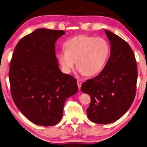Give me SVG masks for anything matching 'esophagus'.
Listing matches in <instances>:
<instances>
[{
	"mask_svg": "<svg viewBox=\"0 0 147 147\" xmlns=\"http://www.w3.org/2000/svg\"><path fill=\"white\" fill-rule=\"evenodd\" d=\"M77 85H78V89H80L81 86H82V82H80L79 80L77 81Z\"/></svg>",
	"mask_w": 147,
	"mask_h": 147,
	"instance_id": "1",
	"label": "esophagus"
}]
</instances>
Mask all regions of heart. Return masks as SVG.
<instances>
[{
  "mask_svg": "<svg viewBox=\"0 0 147 147\" xmlns=\"http://www.w3.org/2000/svg\"><path fill=\"white\" fill-rule=\"evenodd\" d=\"M65 50L57 55L63 71L70 73L76 62L79 72L87 76L102 70L110 55V46L102 37L81 34L73 37L64 44Z\"/></svg>",
  "mask_w": 147,
  "mask_h": 147,
  "instance_id": "obj_1",
  "label": "heart"
}]
</instances>
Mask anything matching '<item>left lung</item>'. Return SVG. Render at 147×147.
Listing matches in <instances>:
<instances>
[{
	"mask_svg": "<svg viewBox=\"0 0 147 147\" xmlns=\"http://www.w3.org/2000/svg\"><path fill=\"white\" fill-rule=\"evenodd\" d=\"M105 33L111 45L110 57L102 71L81 87L90 97L88 118L98 124L116 121L129 110L135 98L138 79L137 62L129 44L110 31Z\"/></svg>",
	"mask_w": 147,
	"mask_h": 147,
	"instance_id": "1",
	"label": "left lung"
}]
</instances>
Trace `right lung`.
I'll return each instance as SVG.
<instances>
[{
	"instance_id": "add662e5",
	"label": "right lung",
	"mask_w": 147,
	"mask_h": 147,
	"mask_svg": "<svg viewBox=\"0 0 147 147\" xmlns=\"http://www.w3.org/2000/svg\"><path fill=\"white\" fill-rule=\"evenodd\" d=\"M62 30L38 29L21 38L10 62L9 79L13 101L31 122L57 124L67 98L78 91L76 80L60 71L55 42Z\"/></svg>"
}]
</instances>
